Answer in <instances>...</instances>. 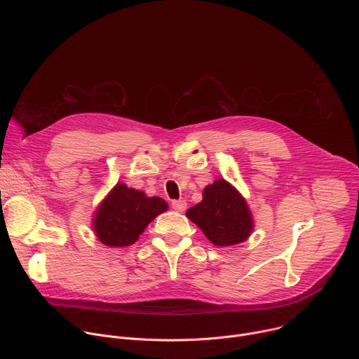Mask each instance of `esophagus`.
<instances>
[{"label":"esophagus","mask_w":359,"mask_h":359,"mask_svg":"<svg viewBox=\"0 0 359 359\" xmlns=\"http://www.w3.org/2000/svg\"><path fill=\"white\" fill-rule=\"evenodd\" d=\"M172 208L176 210V212H184L186 208H187V203L184 200H175L172 203Z\"/></svg>","instance_id":"1"}]
</instances>
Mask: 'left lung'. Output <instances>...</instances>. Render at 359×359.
Listing matches in <instances>:
<instances>
[{
    "mask_svg": "<svg viewBox=\"0 0 359 359\" xmlns=\"http://www.w3.org/2000/svg\"><path fill=\"white\" fill-rule=\"evenodd\" d=\"M186 217L217 247L240 244L251 236L254 229L245 198L224 179H217L204 187L203 200L186 212Z\"/></svg>",
    "mask_w": 359,
    "mask_h": 359,
    "instance_id": "obj_1",
    "label": "left lung"
}]
</instances>
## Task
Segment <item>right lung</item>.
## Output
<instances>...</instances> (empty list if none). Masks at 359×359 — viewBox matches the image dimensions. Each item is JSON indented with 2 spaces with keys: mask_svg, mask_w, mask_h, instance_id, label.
Segmentation results:
<instances>
[{
  "mask_svg": "<svg viewBox=\"0 0 359 359\" xmlns=\"http://www.w3.org/2000/svg\"><path fill=\"white\" fill-rule=\"evenodd\" d=\"M168 209L169 204L162 197H149L142 190L116 183L96 208L92 229L102 244L126 247L139 238L153 219Z\"/></svg>",
  "mask_w": 359,
  "mask_h": 359,
  "instance_id": "obj_1",
  "label": "right lung"
}]
</instances>
